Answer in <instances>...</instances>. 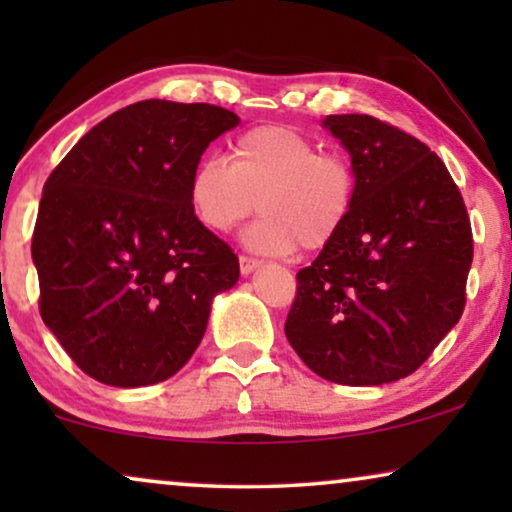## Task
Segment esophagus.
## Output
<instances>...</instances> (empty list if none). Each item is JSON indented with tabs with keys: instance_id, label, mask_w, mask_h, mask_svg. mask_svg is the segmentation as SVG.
Here are the masks:
<instances>
[{
	"instance_id": "obj_1",
	"label": "esophagus",
	"mask_w": 512,
	"mask_h": 512,
	"mask_svg": "<svg viewBox=\"0 0 512 512\" xmlns=\"http://www.w3.org/2000/svg\"><path fill=\"white\" fill-rule=\"evenodd\" d=\"M258 258H254V256H247V254H240V270H242V275H249L251 270H256L258 268Z\"/></svg>"
}]
</instances>
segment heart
Instances as JSON below:
<instances>
[{"mask_svg": "<svg viewBox=\"0 0 512 512\" xmlns=\"http://www.w3.org/2000/svg\"><path fill=\"white\" fill-rule=\"evenodd\" d=\"M356 191L345 153L319 151L289 125H258L233 139L228 165L219 158L195 165L188 202L212 233H230L258 207L263 216L247 242L265 254H286L328 247L352 216Z\"/></svg>", "mask_w": 512, "mask_h": 512, "instance_id": "b5f03b06", "label": "heart"}]
</instances>
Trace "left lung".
I'll return each mask as SVG.
<instances>
[{"label":"left lung","mask_w":512,"mask_h":512,"mask_svg":"<svg viewBox=\"0 0 512 512\" xmlns=\"http://www.w3.org/2000/svg\"><path fill=\"white\" fill-rule=\"evenodd\" d=\"M324 125L352 156L359 191L340 235L298 270L284 333L324 380L396 382L464 314L471 219L445 163L417 137L368 114Z\"/></svg>","instance_id":"1"}]
</instances>
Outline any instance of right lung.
Instances as JSON below:
<instances>
[{
    "label": "right lung",
    "mask_w": 512,
    "mask_h": 512,
    "mask_svg": "<svg viewBox=\"0 0 512 512\" xmlns=\"http://www.w3.org/2000/svg\"><path fill=\"white\" fill-rule=\"evenodd\" d=\"M240 123L214 104L144 100L86 132L44 184L32 233L39 312L93 380L146 387L186 366L240 261L195 219L188 181Z\"/></svg>",
    "instance_id": "obj_1"
}]
</instances>
